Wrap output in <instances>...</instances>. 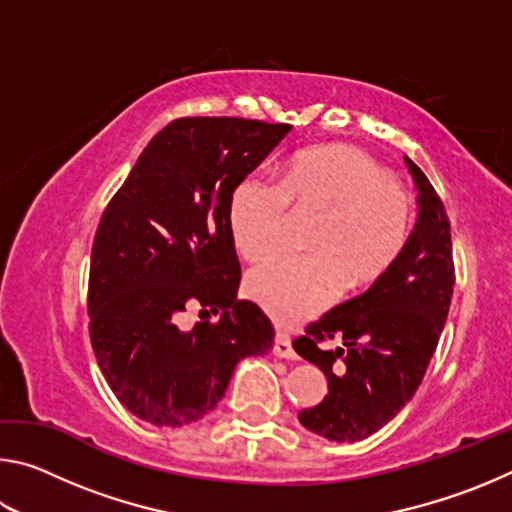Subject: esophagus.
<instances>
[{"mask_svg": "<svg viewBox=\"0 0 512 512\" xmlns=\"http://www.w3.org/2000/svg\"><path fill=\"white\" fill-rule=\"evenodd\" d=\"M273 354L280 359H296V352L291 348V336L284 334V332H277L275 334V341H273Z\"/></svg>", "mask_w": 512, "mask_h": 512, "instance_id": "1", "label": "esophagus"}]
</instances>
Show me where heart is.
Masks as SVG:
<instances>
[{
	"label": "heart",
	"instance_id": "1",
	"mask_svg": "<svg viewBox=\"0 0 512 512\" xmlns=\"http://www.w3.org/2000/svg\"><path fill=\"white\" fill-rule=\"evenodd\" d=\"M289 205L323 210L309 248L280 253L246 277V293L282 325H298L341 296L375 282L406 246L413 201L379 162L352 146H320L284 164L280 180L250 171L230 194L237 253L257 262L280 246Z\"/></svg>",
	"mask_w": 512,
	"mask_h": 512
}]
</instances>
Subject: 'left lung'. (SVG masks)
I'll use <instances>...</instances> for the list:
<instances>
[{
	"label": "left lung",
	"mask_w": 512,
	"mask_h": 512,
	"mask_svg": "<svg viewBox=\"0 0 512 512\" xmlns=\"http://www.w3.org/2000/svg\"><path fill=\"white\" fill-rule=\"evenodd\" d=\"M418 223L400 257L368 291L334 307L293 341L327 377V395L300 411L302 427L357 443L391 422L422 384L454 293L452 230L445 205L413 160ZM343 340L327 349V340Z\"/></svg>",
	"instance_id": "8db88e82"
}]
</instances>
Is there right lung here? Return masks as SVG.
Listing matches in <instances>:
<instances>
[{
	"instance_id": "1",
	"label": "right lung",
	"mask_w": 512,
	"mask_h": 512,
	"mask_svg": "<svg viewBox=\"0 0 512 512\" xmlns=\"http://www.w3.org/2000/svg\"><path fill=\"white\" fill-rule=\"evenodd\" d=\"M289 131L241 117L173 119L101 214L90 259V343L117 400L155 427L201 420L237 363L271 350V320L255 302L237 300L228 203ZM187 306L224 314L180 330Z\"/></svg>"
}]
</instances>
